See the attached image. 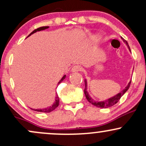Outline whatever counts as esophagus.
Segmentation results:
<instances>
[{
  "label": "esophagus",
  "mask_w": 146,
  "mask_h": 146,
  "mask_svg": "<svg viewBox=\"0 0 146 146\" xmlns=\"http://www.w3.org/2000/svg\"><path fill=\"white\" fill-rule=\"evenodd\" d=\"M80 71H81V67L79 65H75L71 68L72 72H78Z\"/></svg>",
  "instance_id": "esophagus-1"
}]
</instances>
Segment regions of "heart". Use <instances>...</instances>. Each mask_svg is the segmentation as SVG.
<instances>
[{"mask_svg":"<svg viewBox=\"0 0 146 146\" xmlns=\"http://www.w3.org/2000/svg\"><path fill=\"white\" fill-rule=\"evenodd\" d=\"M100 39V36L99 35H93L90 36V40L93 41H98Z\"/></svg>","mask_w":146,"mask_h":146,"instance_id":"heart-1","label":"heart"}]
</instances>
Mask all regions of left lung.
<instances>
[{"mask_svg": "<svg viewBox=\"0 0 146 146\" xmlns=\"http://www.w3.org/2000/svg\"><path fill=\"white\" fill-rule=\"evenodd\" d=\"M122 40H123V42H124L125 44H127V46H128L129 50L130 51V47H129L128 44V42H127V41L123 39V38H122ZM84 83H85L84 94H85V96H86V98L87 99V100H88V101L91 104H93V106H95L98 107V108H108V107L113 106L116 104L117 102L119 101L120 98H121V97L123 95V94H124V93H125V92H126L127 90H128L129 87H130V84H131V81L129 82V83L128 84V85H127V86H125V88H124V89H123V90H121V91L120 92V93H119L118 94L115 95V96L112 97V98L108 99V100H104V101H102V102L95 101L93 99H92L91 98H90V96L89 95H88V93L87 92V90H86V89H87L86 80H84Z\"/></svg>", "mask_w": 146, "mask_h": 146, "instance_id": "1", "label": "left lung"}]
</instances>
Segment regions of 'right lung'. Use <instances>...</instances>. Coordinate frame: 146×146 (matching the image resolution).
Returning a JSON list of instances; mask_svg holds the SVG:
<instances>
[{
  "label": "right lung",
  "instance_id": "1",
  "mask_svg": "<svg viewBox=\"0 0 146 146\" xmlns=\"http://www.w3.org/2000/svg\"><path fill=\"white\" fill-rule=\"evenodd\" d=\"M48 26H46V27H42L38 28V29H35L34 31H33L32 32H31V33H30V34L29 35V36H28V37L31 36V34H33V33H34L37 32V31H42V30L46 29H48ZM65 78H66V75H64V76L62 77V78L61 80H60L59 82L58 83V85L60 84V83L62 82L64 80ZM59 101H60V100H59V97H58V95H56V100H55V102H54V103H53V105L51 106L47 107V108H42V109H40H40H33V108H31V110H35V111H38V112H42V113H50V112L53 111V110L56 109V108H57V107L58 106V105H59Z\"/></svg>",
  "mask_w": 146,
  "mask_h": 146
}]
</instances>
